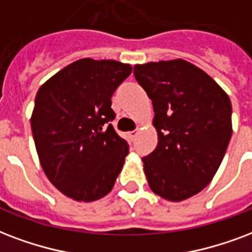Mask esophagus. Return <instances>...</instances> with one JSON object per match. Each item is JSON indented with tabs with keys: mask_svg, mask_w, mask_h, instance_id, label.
<instances>
[{
	"mask_svg": "<svg viewBox=\"0 0 252 252\" xmlns=\"http://www.w3.org/2000/svg\"><path fill=\"white\" fill-rule=\"evenodd\" d=\"M136 136H137V130H132V132H128V137L130 140L136 139Z\"/></svg>",
	"mask_w": 252,
	"mask_h": 252,
	"instance_id": "esophagus-1",
	"label": "esophagus"
}]
</instances>
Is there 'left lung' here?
<instances>
[{"mask_svg": "<svg viewBox=\"0 0 252 252\" xmlns=\"http://www.w3.org/2000/svg\"><path fill=\"white\" fill-rule=\"evenodd\" d=\"M133 74L152 100L158 134L143 157L148 184L162 198L184 201L210 184L223 160L233 133L230 99L182 59L137 64Z\"/></svg>", "mask_w": 252, "mask_h": 252, "instance_id": "obj_1", "label": "left lung"}]
</instances>
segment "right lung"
Returning <instances> with one entry per match:
<instances>
[{
	"instance_id": "1",
	"label": "right lung",
	"mask_w": 252,
	"mask_h": 252,
	"mask_svg": "<svg viewBox=\"0 0 252 252\" xmlns=\"http://www.w3.org/2000/svg\"><path fill=\"white\" fill-rule=\"evenodd\" d=\"M129 64L90 58L50 78L35 96L32 130L46 176L63 194L91 202L112 190L129 145L112 126L116 88Z\"/></svg>"
}]
</instances>
